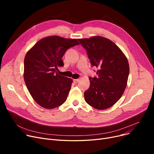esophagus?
I'll return each mask as SVG.
<instances>
[{
	"label": "esophagus",
	"mask_w": 154,
	"mask_h": 154,
	"mask_svg": "<svg viewBox=\"0 0 154 154\" xmlns=\"http://www.w3.org/2000/svg\"><path fill=\"white\" fill-rule=\"evenodd\" d=\"M79 81V79H74V82L75 84H77Z\"/></svg>",
	"instance_id": "esophagus-1"
}]
</instances>
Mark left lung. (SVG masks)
<instances>
[{"instance_id":"left-lung-1","label":"left lung","mask_w":154,"mask_h":154,"mask_svg":"<svg viewBox=\"0 0 154 154\" xmlns=\"http://www.w3.org/2000/svg\"><path fill=\"white\" fill-rule=\"evenodd\" d=\"M78 40L86 49L92 66L99 69L97 77L89 78L85 100L98 110L110 108L120 99L127 86L129 64L126 56L106 37L97 35Z\"/></svg>"}]
</instances>
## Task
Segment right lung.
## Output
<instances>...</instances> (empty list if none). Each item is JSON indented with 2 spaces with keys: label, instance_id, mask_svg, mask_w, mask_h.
Returning <instances> with one entry per match:
<instances>
[{
  "label": "right lung",
  "instance_id": "right-lung-1",
  "mask_svg": "<svg viewBox=\"0 0 154 154\" xmlns=\"http://www.w3.org/2000/svg\"><path fill=\"white\" fill-rule=\"evenodd\" d=\"M79 42L76 38L51 35L40 39L27 52L24 59L23 79L35 102L47 109L66 102L73 80L57 73L63 66L62 60L69 48Z\"/></svg>",
  "mask_w": 154,
  "mask_h": 154
}]
</instances>
